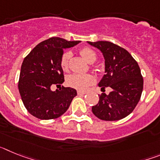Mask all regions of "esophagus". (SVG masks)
<instances>
[{"label":"esophagus","mask_w":160,"mask_h":160,"mask_svg":"<svg viewBox=\"0 0 160 160\" xmlns=\"http://www.w3.org/2000/svg\"><path fill=\"white\" fill-rule=\"evenodd\" d=\"M87 93L84 92V91H80V90H78V95H84V94H86Z\"/></svg>","instance_id":"obj_1"}]
</instances>
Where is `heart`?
Here are the masks:
<instances>
[{
  "label": "heart",
  "instance_id": "1",
  "mask_svg": "<svg viewBox=\"0 0 160 160\" xmlns=\"http://www.w3.org/2000/svg\"><path fill=\"white\" fill-rule=\"evenodd\" d=\"M80 53L83 58L89 63L94 62L97 59V55L92 49L84 47L80 50ZM72 56L70 51H66L63 53L61 59V66L64 71H66L69 68V61ZM94 82V78L90 74H81V73H73L66 78V83L69 87L75 88L79 90H86L90 85Z\"/></svg>",
  "mask_w": 160,
  "mask_h": 160
}]
</instances>
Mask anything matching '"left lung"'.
<instances>
[{"mask_svg":"<svg viewBox=\"0 0 160 160\" xmlns=\"http://www.w3.org/2000/svg\"><path fill=\"white\" fill-rule=\"evenodd\" d=\"M102 52L105 60V74L98 82L101 89L111 87L109 94L102 93L92 107L93 114L105 121H116L129 115L140 99L143 79L136 61L125 49L110 42H87Z\"/></svg>","mask_w":160,"mask_h":160,"instance_id":"obj_1","label":"left lung"}]
</instances>
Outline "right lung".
Wrapping results in <instances>:
<instances>
[{"mask_svg": "<svg viewBox=\"0 0 160 160\" xmlns=\"http://www.w3.org/2000/svg\"><path fill=\"white\" fill-rule=\"evenodd\" d=\"M80 42L54 37L38 44L25 58L18 89L24 106L32 115L40 119H53L68 110L77 95L75 89L62 87L53 91L50 87L64 82L61 66L64 50Z\"/></svg>", "mask_w": 160, "mask_h": 160, "instance_id": "right-lung-1", "label": "right lung"}]
</instances>
